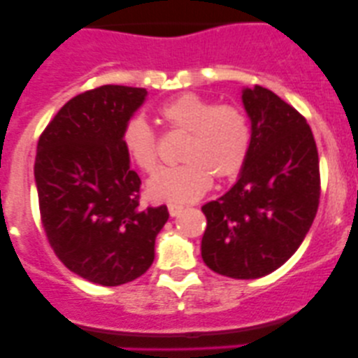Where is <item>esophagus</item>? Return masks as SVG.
Instances as JSON below:
<instances>
[{
	"label": "esophagus",
	"mask_w": 358,
	"mask_h": 358,
	"mask_svg": "<svg viewBox=\"0 0 358 358\" xmlns=\"http://www.w3.org/2000/svg\"><path fill=\"white\" fill-rule=\"evenodd\" d=\"M182 206H178V204H168V211H169V215L171 216H178L180 213H182Z\"/></svg>",
	"instance_id": "34e87169"
}]
</instances>
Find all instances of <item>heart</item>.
<instances>
[{
  "label": "heart",
  "mask_w": 358,
  "mask_h": 358,
  "mask_svg": "<svg viewBox=\"0 0 358 358\" xmlns=\"http://www.w3.org/2000/svg\"><path fill=\"white\" fill-rule=\"evenodd\" d=\"M159 114L169 129L187 133V140L180 154L183 164L159 171L149 182L150 196L185 204L208 192L211 176L220 182L239 176L252 143L251 122L243 109L187 93L166 102ZM121 143L143 173L159 168L157 133L142 115L124 122Z\"/></svg>",
  "instance_id": "obj_1"
}]
</instances>
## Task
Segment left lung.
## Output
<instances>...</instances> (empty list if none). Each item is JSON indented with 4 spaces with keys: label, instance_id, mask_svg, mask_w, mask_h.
<instances>
[{
    "label": "left lung",
    "instance_id": "obj_1",
    "mask_svg": "<svg viewBox=\"0 0 358 358\" xmlns=\"http://www.w3.org/2000/svg\"><path fill=\"white\" fill-rule=\"evenodd\" d=\"M252 143L236 185L206 202L201 255L232 279H258L287 262L320 201L319 152L306 119L270 90L243 92Z\"/></svg>",
    "mask_w": 358,
    "mask_h": 358
}]
</instances>
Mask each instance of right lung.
Returning <instances> with one entry per match:
<instances>
[{"instance_id": "1", "label": "right lung", "mask_w": 358, "mask_h": 358, "mask_svg": "<svg viewBox=\"0 0 358 358\" xmlns=\"http://www.w3.org/2000/svg\"><path fill=\"white\" fill-rule=\"evenodd\" d=\"M145 88L106 85L71 99L41 133L34 162L46 239L71 272L100 286L150 268L166 206H140V176L121 143Z\"/></svg>"}]
</instances>
